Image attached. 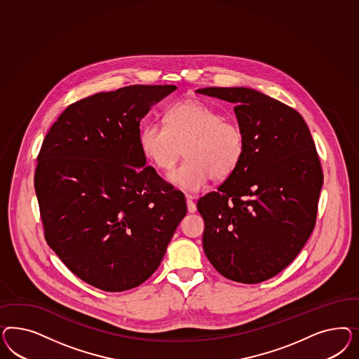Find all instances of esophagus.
<instances>
[{
  "label": "esophagus",
  "mask_w": 359,
  "mask_h": 359,
  "mask_svg": "<svg viewBox=\"0 0 359 359\" xmlns=\"http://www.w3.org/2000/svg\"><path fill=\"white\" fill-rule=\"evenodd\" d=\"M195 196L192 195H187V208H188V212L189 213H195L196 210H197V208H196Z\"/></svg>",
  "instance_id": "esophagus-1"
}]
</instances>
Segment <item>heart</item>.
<instances>
[{"mask_svg":"<svg viewBox=\"0 0 359 359\" xmlns=\"http://www.w3.org/2000/svg\"><path fill=\"white\" fill-rule=\"evenodd\" d=\"M142 151L152 164L168 171L184 149L185 162L170 180L188 192L207 183L222 180L238 167L246 147L245 131L222 113L196 100H184L164 111V125L147 123L140 133Z\"/></svg>","mask_w":359,"mask_h":359,"instance_id":"b5f03b06","label":"heart"}]
</instances>
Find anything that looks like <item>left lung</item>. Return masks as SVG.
Here are the masks:
<instances>
[{
    "label": "left lung",
    "instance_id": "8db88e82",
    "mask_svg": "<svg viewBox=\"0 0 359 359\" xmlns=\"http://www.w3.org/2000/svg\"><path fill=\"white\" fill-rule=\"evenodd\" d=\"M197 93L236 104L246 147L237 170L197 201L203 248L222 276L257 284L284 270L315 228L324 174L299 111L249 88Z\"/></svg>",
    "mask_w": 359,
    "mask_h": 359
}]
</instances>
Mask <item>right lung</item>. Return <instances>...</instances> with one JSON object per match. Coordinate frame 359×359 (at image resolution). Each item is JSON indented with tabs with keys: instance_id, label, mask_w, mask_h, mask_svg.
Returning <instances> with one entry per match:
<instances>
[{
	"instance_id": "add662e5",
	"label": "right lung",
	"mask_w": 359,
	"mask_h": 359,
	"mask_svg": "<svg viewBox=\"0 0 359 359\" xmlns=\"http://www.w3.org/2000/svg\"><path fill=\"white\" fill-rule=\"evenodd\" d=\"M175 86H129L71 104L44 137L34 175L44 238L67 269L107 292L146 282L187 215L183 192L140 144V123Z\"/></svg>"
}]
</instances>
